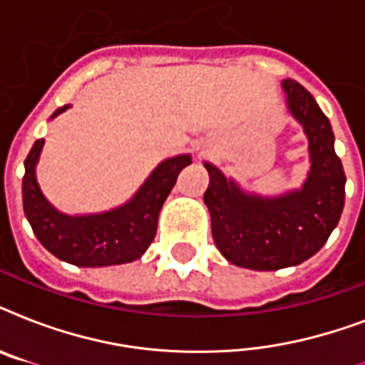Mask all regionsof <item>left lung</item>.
<instances>
[{
  "label": "left lung",
  "instance_id": "left-lung-1",
  "mask_svg": "<svg viewBox=\"0 0 365 365\" xmlns=\"http://www.w3.org/2000/svg\"><path fill=\"white\" fill-rule=\"evenodd\" d=\"M282 87L289 111L309 136L312 166L303 189L278 199L250 197L216 166L205 165L214 242L233 265L254 271H278L309 259L329 239L345 206L346 176L328 117L303 85L286 79Z\"/></svg>",
  "mask_w": 365,
  "mask_h": 365
}]
</instances>
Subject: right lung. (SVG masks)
Wrapping results in <instances>:
<instances>
[{
  "instance_id": "add662e5",
  "label": "right lung",
  "mask_w": 365,
  "mask_h": 365,
  "mask_svg": "<svg viewBox=\"0 0 365 365\" xmlns=\"http://www.w3.org/2000/svg\"><path fill=\"white\" fill-rule=\"evenodd\" d=\"M60 108L53 117L66 110ZM39 138L26 157L22 178L24 214L34 235L58 259L77 267H108L130 263L142 257L157 235V220L178 174L191 165L189 155L160 163L136 197L113 212L70 217L48 205L36 180V163L43 148Z\"/></svg>"
}]
</instances>
